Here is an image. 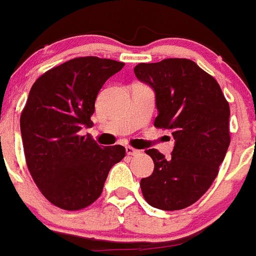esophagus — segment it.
Wrapping results in <instances>:
<instances>
[{
    "mask_svg": "<svg viewBox=\"0 0 256 256\" xmlns=\"http://www.w3.org/2000/svg\"><path fill=\"white\" fill-rule=\"evenodd\" d=\"M126 154H128V155H130V156H135V155L140 154V151H139V150L132 148V147H130V146H128L126 147Z\"/></svg>",
    "mask_w": 256,
    "mask_h": 256,
    "instance_id": "obj_1",
    "label": "esophagus"
}]
</instances>
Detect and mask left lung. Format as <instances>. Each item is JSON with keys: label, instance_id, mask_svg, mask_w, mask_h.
Listing matches in <instances>:
<instances>
[{"label": "left lung", "instance_id": "1", "mask_svg": "<svg viewBox=\"0 0 256 256\" xmlns=\"http://www.w3.org/2000/svg\"><path fill=\"white\" fill-rule=\"evenodd\" d=\"M155 93L154 124L175 139L171 158L146 150L154 172L140 180L143 197L162 210L196 202L217 178L230 144V108L217 81L188 59H164L134 68Z\"/></svg>", "mask_w": 256, "mask_h": 256}]
</instances>
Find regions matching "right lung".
I'll list each match as a JSON object with an SVG mask.
<instances>
[{
	"label": "right lung",
	"instance_id": "obj_1",
	"mask_svg": "<svg viewBox=\"0 0 256 256\" xmlns=\"http://www.w3.org/2000/svg\"><path fill=\"white\" fill-rule=\"evenodd\" d=\"M124 66L76 58L47 70L31 86L20 116L24 156L35 184L55 206L78 210L94 202L110 168L124 158V147H101L81 135L92 126L100 89Z\"/></svg>",
	"mask_w": 256,
	"mask_h": 256
}]
</instances>
